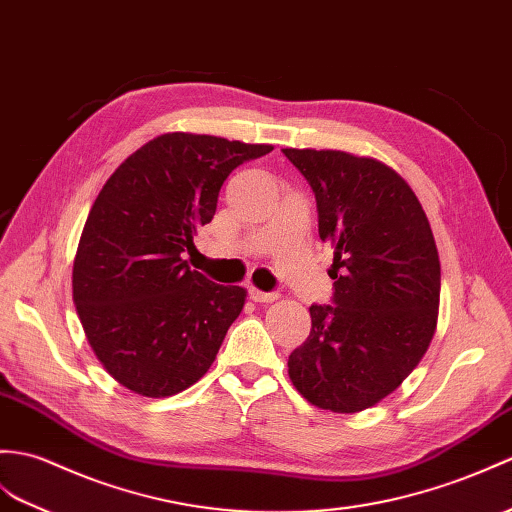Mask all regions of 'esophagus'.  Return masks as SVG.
<instances>
[{
	"label": "esophagus",
	"instance_id": "esophagus-1",
	"mask_svg": "<svg viewBox=\"0 0 512 512\" xmlns=\"http://www.w3.org/2000/svg\"><path fill=\"white\" fill-rule=\"evenodd\" d=\"M248 296H251V299H253L255 303H272V301L279 299L277 292H261V290H257V288L248 290Z\"/></svg>",
	"mask_w": 512,
	"mask_h": 512
}]
</instances>
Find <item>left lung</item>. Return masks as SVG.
<instances>
[{"mask_svg":"<svg viewBox=\"0 0 512 512\" xmlns=\"http://www.w3.org/2000/svg\"><path fill=\"white\" fill-rule=\"evenodd\" d=\"M310 183L320 240L334 248L331 305L290 353L296 390L323 410L360 412L399 388L436 331L441 261L419 198L382 161L285 148Z\"/></svg>","mask_w":512,"mask_h":512,"instance_id":"1","label":"left lung"}]
</instances>
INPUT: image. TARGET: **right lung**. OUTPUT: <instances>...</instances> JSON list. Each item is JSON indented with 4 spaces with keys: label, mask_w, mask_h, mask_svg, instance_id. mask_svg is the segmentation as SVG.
Returning a JSON list of instances; mask_svg holds the SVG:
<instances>
[{
    "label": "right lung",
    "mask_w": 512,
    "mask_h": 512,
    "mask_svg": "<svg viewBox=\"0 0 512 512\" xmlns=\"http://www.w3.org/2000/svg\"><path fill=\"white\" fill-rule=\"evenodd\" d=\"M272 150L168 133L117 168L95 198L74 259V303L93 353L144 397H170L209 371L246 290L183 259L211 222L227 176Z\"/></svg>",
    "instance_id": "1"
}]
</instances>
